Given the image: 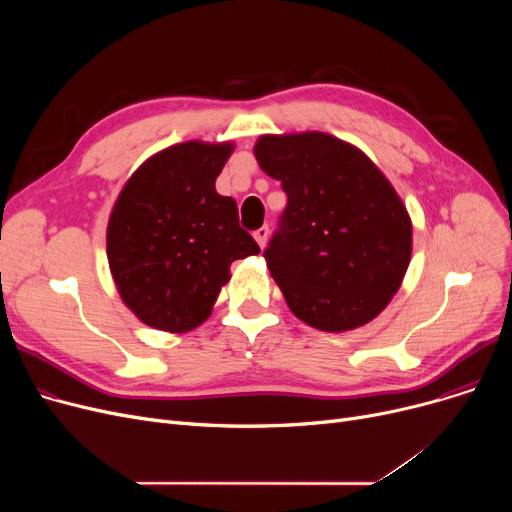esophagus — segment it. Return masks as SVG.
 <instances>
[{
    "label": "esophagus",
    "instance_id": "34e87169",
    "mask_svg": "<svg viewBox=\"0 0 512 512\" xmlns=\"http://www.w3.org/2000/svg\"><path fill=\"white\" fill-rule=\"evenodd\" d=\"M255 240H257V245L263 249L265 245H267V238H270V228L267 226H263V228H259V230H255Z\"/></svg>",
    "mask_w": 512,
    "mask_h": 512
}]
</instances>
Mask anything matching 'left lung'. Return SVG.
Here are the masks:
<instances>
[{"label": "left lung", "mask_w": 512, "mask_h": 512, "mask_svg": "<svg viewBox=\"0 0 512 512\" xmlns=\"http://www.w3.org/2000/svg\"><path fill=\"white\" fill-rule=\"evenodd\" d=\"M253 153L288 195L263 253L288 309L321 332L369 324L413 253L411 215L392 182L359 147L319 130L261 134Z\"/></svg>", "instance_id": "1"}]
</instances>
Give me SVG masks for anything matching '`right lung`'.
I'll use <instances>...</instances> for the list:
<instances>
[{
  "label": "right lung",
  "instance_id": "add662e5",
  "mask_svg": "<svg viewBox=\"0 0 512 512\" xmlns=\"http://www.w3.org/2000/svg\"><path fill=\"white\" fill-rule=\"evenodd\" d=\"M232 141H184L147 157L107 220V263L122 303L145 326L182 334L211 315L230 265L259 253L215 178Z\"/></svg>",
  "mask_w": 512,
  "mask_h": 512
}]
</instances>
